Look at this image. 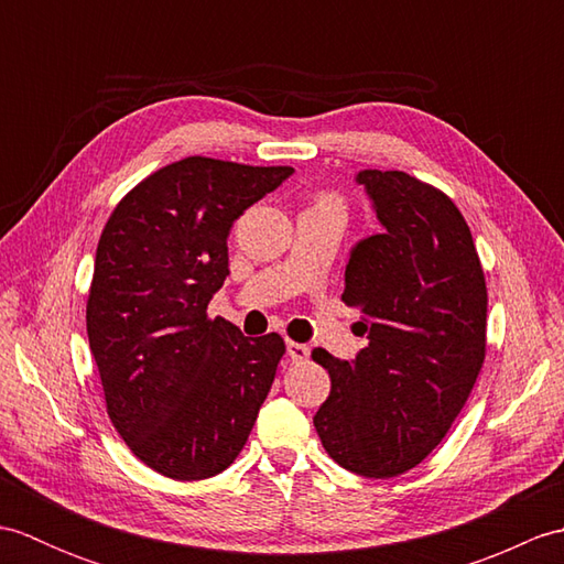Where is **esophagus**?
Segmentation results:
<instances>
[{"mask_svg": "<svg viewBox=\"0 0 564 564\" xmlns=\"http://www.w3.org/2000/svg\"><path fill=\"white\" fill-rule=\"evenodd\" d=\"M285 349H289V356H291V361H305V358L310 356V349L305 344H297V341H289L285 344Z\"/></svg>", "mask_w": 564, "mask_h": 564, "instance_id": "esophagus-1", "label": "esophagus"}]
</instances>
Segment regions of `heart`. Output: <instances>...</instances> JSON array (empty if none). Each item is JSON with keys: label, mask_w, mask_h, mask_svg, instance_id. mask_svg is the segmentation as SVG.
<instances>
[{"label": "heart", "mask_w": 564, "mask_h": 564, "mask_svg": "<svg viewBox=\"0 0 564 564\" xmlns=\"http://www.w3.org/2000/svg\"><path fill=\"white\" fill-rule=\"evenodd\" d=\"M319 203H337V206H339V200L334 198V196H322V198H319Z\"/></svg>", "instance_id": "1"}]
</instances>
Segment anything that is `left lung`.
Here are the masks:
<instances>
[{"instance_id": "1", "label": "left lung", "mask_w": 564, "mask_h": 564, "mask_svg": "<svg viewBox=\"0 0 564 564\" xmlns=\"http://www.w3.org/2000/svg\"><path fill=\"white\" fill-rule=\"evenodd\" d=\"M382 225L346 263L341 301L361 313L368 346L354 361L325 349L329 398L315 414L322 446L346 470L394 477L448 434L480 376L487 349V285L455 203L404 172L356 176Z\"/></svg>"}]
</instances>
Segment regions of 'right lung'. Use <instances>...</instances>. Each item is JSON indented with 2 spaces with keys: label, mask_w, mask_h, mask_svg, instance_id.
<instances>
[{
  "label": "right lung",
  "mask_w": 564,
  "mask_h": 564,
  "mask_svg": "<svg viewBox=\"0 0 564 564\" xmlns=\"http://www.w3.org/2000/svg\"><path fill=\"white\" fill-rule=\"evenodd\" d=\"M293 166L186 158L128 191L106 223L87 297L106 412L138 458L206 480L245 448L285 344L208 317L227 279V235Z\"/></svg>",
  "instance_id": "obj_1"
}]
</instances>
